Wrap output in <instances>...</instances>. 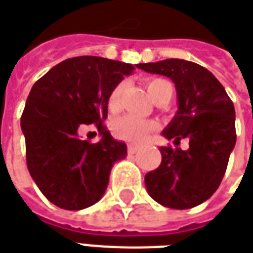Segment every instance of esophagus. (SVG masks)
Segmentation results:
<instances>
[{"mask_svg":"<svg viewBox=\"0 0 253 253\" xmlns=\"http://www.w3.org/2000/svg\"><path fill=\"white\" fill-rule=\"evenodd\" d=\"M127 151H128V154H135L138 151V147H137V145H133V144H128Z\"/></svg>","mask_w":253,"mask_h":253,"instance_id":"34e87169","label":"esophagus"}]
</instances>
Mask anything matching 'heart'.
<instances>
[{"label":"heart","instance_id":"obj_1","mask_svg":"<svg viewBox=\"0 0 253 253\" xmlns=\"http://www.w3.org/2000/svg\"><path fill=\"white\" fill-rule=\"evenodd\" d=\"M145 88L150 93V96L155 102L158 100H168L172 98L173 88L167 80L164 78H150L145 81ZM125 89V84H118L109 93L108 98V108L110 112H118L120 109V103H122V95ZM157 128V125L151 120H145V119L135 118L131 115H127L123 118L118 119L113 123V133L115 135L130 143H143L144 140L148 137V134Z\"/></svg>","mask_w":253,"mask_h":253}]
</instances>
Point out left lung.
I'll return each instance as SVG.
<instances>
[{
    "instance_id": "1",
    "label": "left lung",
    "mask_w": 253,
    "mask_h": 253,
    "mask_svg": "<svg viewBox=\"0 0 253 253\" xmlns=\"http://www.w3.org/2000/svg\"><path fill=\"white\" fill-rule=\"evenodd\" d=\"M138 68L170 78L178 93V112L162 131L176 148H160L161 165L144 179L147 192L169 209L202 205L220 186L237 141L234 103L220 81L196 63L168 58ZM182 138L189 140L186 152L177 147Z\"/></svg>"
}]
</instances>
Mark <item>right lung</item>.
<instances>
[{
    "instance_id": "add662e5",
    "label": "right lung",
    "mask_w": 253,
    "mask_h": 253,
    "mask_svg": "<svg viewBox=\"0 0 253 253\" xmlns=\"http://www.w3.org/2000/svg\"><path fill=\"white\" fill-rule=\"evenodd\" d=\"M133 70L103 57H74L32 86L21 118L26 164L40 192L57 207L83 210L99 202L113 164L126 158V144L115 140L102 122L110 91ZM92 123L102 135L98 143L78 137V128Z\"/></svg>"
}]
</instances>
